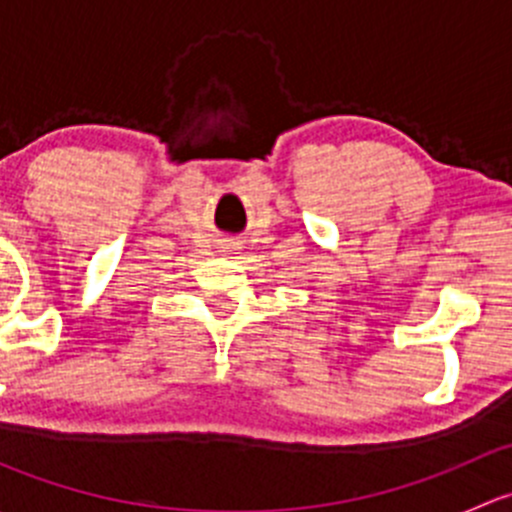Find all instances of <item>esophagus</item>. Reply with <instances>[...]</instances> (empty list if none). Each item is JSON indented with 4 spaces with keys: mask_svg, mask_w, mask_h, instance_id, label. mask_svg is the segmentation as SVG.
<instances>
[{
    "mask_svg": "<svg viewBox=\"0 0 512 512\" xmlns=\"http://www.w3.org/2000/svg\"><path fill=\"white\" fill-rule=\"evenodd\" d=\"M237 250H240V242L237 240H225L223 245H220V252H225V255H235Z\"/></svg>",
    "mask_w": 512,
    "mask_h": 512,
    "instance_id": "esophagus-1",
    "label": "esophagus"
}]
</instances>
